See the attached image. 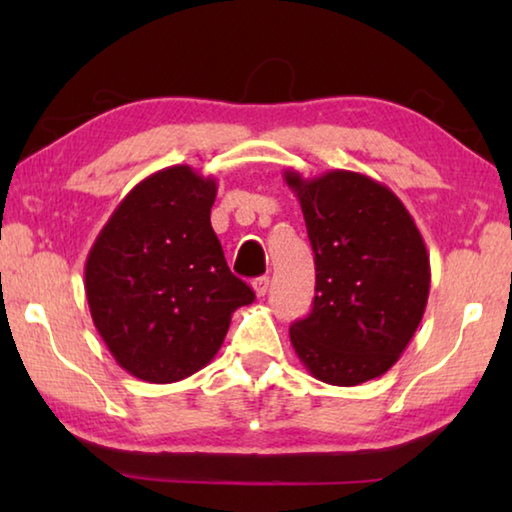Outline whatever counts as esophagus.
Returning a JSON list of instances; mask_svg holds the SVG:
<instances>
[{
    "instance_id": "esophagus-1",
    "label": "esophagus",
    "mask_w": 512,
    "mask_h": 512,
    "mask_svg": "<svg viewBox=\"0 0 512 512\" xmlns=\"http://www.w3.org/2000/svg\"><path fill=\"white\" fill-rule=\"evenodd\" d=\"M268 284H271V280H268L266 275H262V277H257V280H253V291H255L257 298H264V296H266V293H268Z\"/></svg>"
}]
</instances>
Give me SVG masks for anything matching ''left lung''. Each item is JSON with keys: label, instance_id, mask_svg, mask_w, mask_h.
<instances>
[{"label": "left lung", "instance_id": "left-lung-1", "mask_svg": "<svg viewBox=\"0 0 512 512\" xmlns=\"http://www.w3.org/2000/svg\"><path fill=\"white\" fill-rule=\"evenodd\" d=\"M284 180L300 201L314 248V309L289 336L309 375L357 386L391 370L424 316L429 253L418 225L386 185L332 169Z\"/></svg>", "mask_w": 512, "mask_h": 512}]
</instances>
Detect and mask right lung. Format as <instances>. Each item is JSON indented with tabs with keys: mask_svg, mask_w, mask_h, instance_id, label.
<instances>
[{
	"mask_svg": "<svg viewBox=\"0 0 512 512\" xmlns=\"http://www.w3.org/2000/svg\"><path fill=\"white\" fill-rule=\"evenodd\" d=\"M214 198L216 178L187 164L155 171L115 207L85 259L94 327L119 366L149 384L205 368L232 314L255 300L225 264Z\"/></svg>",
	"mask_w": 512,
	"mask_h": 512,
	"instance_id": "add662e5",
	"label": "right lung"
}]
</instances>
